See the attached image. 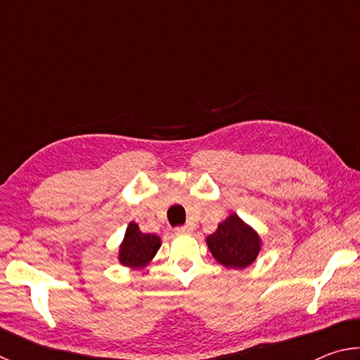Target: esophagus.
I'll return each instance as SVG.
<instances>
[{"instance_id": "34e87169", "label": "esophagus", "mask_w": 360, "mask_h": 360, "mask_svg": "<svg viewBox=\"0 0 360 360\" xmlns=\"http://www.w3.org/2000/svg\"><path fill=\"white\" fill-rule=\"evenodd\" d=\"M174 233L176 235H188V233H191V229H188L187 225H181V227L174 229Z\"/></svg>"}]
</instances>
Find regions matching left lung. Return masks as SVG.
Masks as SVG:
<instances>
[{"label":"left lung","mask_w":360,"mask_h":360,"mask_svg":"<svg viewBox=\"0 0 360 360\" xmlns=\"http://www.w3.org/2000/svg\"><path fill=\"white\" fill-rule=\"evenodd\" d=\"M211 254L227 268H245L259 255L260 238L236 214L219 224L214 233L206 238Z\"/></svg>","instance_id":"obj_1"}]
</instances>
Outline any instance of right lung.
Instances as JSON below:
<instances>
[{
  "label": "right lung",
  "instance_id": "right-lung-1",
  "mask_svg": "<svg viewBox=\"0 0 360 360\" xmlns=\"http://www.w3.org/2000/svg\"><path fill=\"white\" fill-rule=\"evenodd\" d=\"M162 241L157 235L143 233L138 224L130 222L125 231L124 243L120 245L119 259L122 265L131 268H141L154 257Z\"/></svg>",
  "mask_w": 360,
  "mask_h": 360
}]
</instances>
